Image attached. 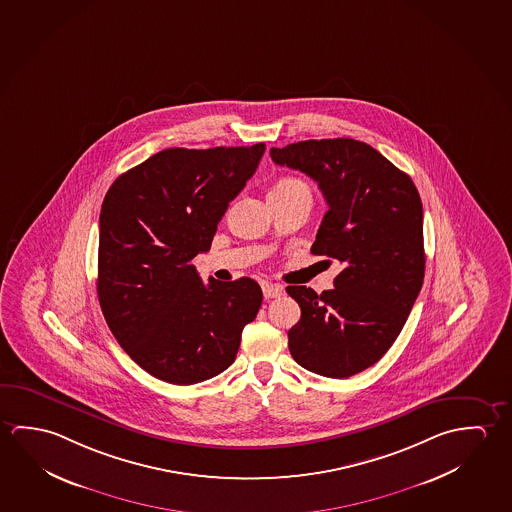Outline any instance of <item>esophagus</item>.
<instances>
[{"mask_svg":"<svg viewBox=\"0 0 512 512\" xmlns=\"http://www.w3.org/2000/svg\"><path fill=\"white\" fill-rule=\"evenodd\" d=\"M262 293H264L266 300H271V298H280L282 293H284V289H282V285L264 282V284H262Z\"/></svg>","mask_w":512,"mask_h":512,"instance_id":"obj_1","label":"esophagus"}]
</instances>
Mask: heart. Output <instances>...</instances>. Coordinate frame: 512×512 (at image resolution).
Wrapping results in <instances>:
<instances>
[{
	"mask_svg": "<svg viewBox=\"0 0 512 512\" xmlns=\"http://www.w3.org/2000/svg\"><path fill=\"white\" fill-rule=\"evenodd\" d=\"M273 189L291 191V189H307V185L303 184L302 180H298V178H282V180H278Z\"/></svg>",
	"mask_w": 512,
	"mask_h": 512,
	"instance_id": "heart-1",
	"label": "heart"
}]
</instances>
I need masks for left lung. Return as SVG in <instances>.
<instances>
[{"label": "left lung", "instance_id": "1", "mask_svg": "<svg viewBox=\"0 0 512 512\" xmlns=\"http://www.w3.org/2000/svg\"><path fill=\"white\" fill-rule=\"evenodd\" d=\"M278 166L318 182L328 203L310 252L343 266L334 289L289 285L302 318L289 352L302 368L348 378L384 357L425 277L423 205L411 176L369 144L321 139L271 148ZM330 262V260H327Z\"/></svg>", "mask_w": 512, "mask_h": 512}]
</instances>
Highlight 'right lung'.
<instances>
[{
	"label": "right lung",
	"mask_w": 512,
	"mask_h": 512,
	"mask_svg": "<svg viewBox=\"0 0 512 512\" xmlns=\"http://www.w3.org/2000/svg\"><path fill=\"white\" fill-rule=\"evenodd\" d=\"M266 144L159 151L110 185L101 205L98 300L110 332L144 371L191 386L235 361L262 303L252 278L218 282L193 266Z\"/></svg>",
	"instance_id": "1"
}]
</instances>
